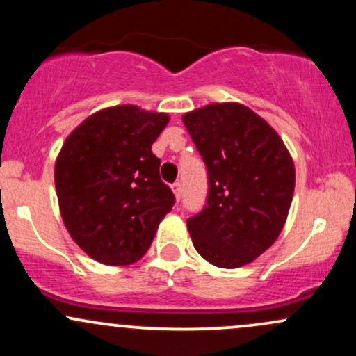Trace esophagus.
Here are the masks:
<instances>
[{
  "label": "esophagus",
  "mask_w": 356,
  "mask_h": 356,
  "mask_svg": "<svg viewBox=\"0 0 356 356\" xmlns=\"http://www.w3.org/2000/svg\"><path fill=\"white\" fill-rule=\"evenodd\" d=\"M172 191H174V194H175V199H177V201H181V195H182V184L181 182H174L172 184Z\"/></svg>",
  "instance_id": "esophagus-1"
}]
</instances>
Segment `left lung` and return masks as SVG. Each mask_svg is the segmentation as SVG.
I'll return each mask as SVG.
<instances>
[{"label":"left lung","mask_w":356,"mask_h":356,"mask_svg":"<svg viewBox=\"0 0 356 356\" xmlns=\"http://www.w3.org/2000/svg\"><path fill=\"white\" fill-rule=\"evenodd\" d=\"M207 169L206 206L187 219L195 251L241 268L277 239L295 192V164L264 118L241 104H211L182 117Z\"/></svg>","instance_id":"obj_1"}]
</instances>
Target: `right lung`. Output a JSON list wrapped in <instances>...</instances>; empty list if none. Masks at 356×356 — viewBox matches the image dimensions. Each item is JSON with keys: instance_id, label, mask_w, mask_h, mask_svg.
Returning a JSON list of instances; mask_svg holds the SVG:
<instances>
[{"instance_id": "obj_1", "label": "right lung", "mask_w": 356, "mask_h": 356, "mask_svg": "<svg viewBox=\"0 0 356 356\" xmlns=\"http://www.w3.org/2000/svg\"><path fill=\"white\" fill-rule=\"evenodd\" d=\"M167 113L118 105L90 115L67 137L55 164L65 227L90 257L108 266L140 259L175 197L161 181L152 144Z\"/></svg>"}]
</instances>
